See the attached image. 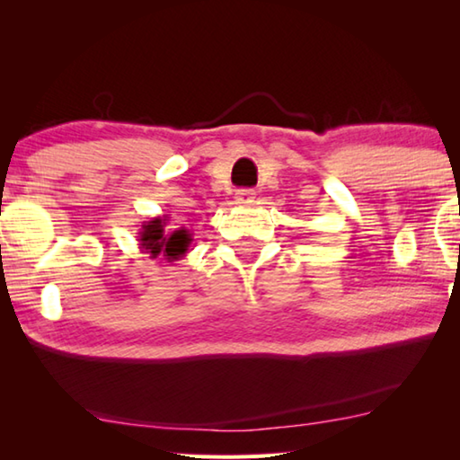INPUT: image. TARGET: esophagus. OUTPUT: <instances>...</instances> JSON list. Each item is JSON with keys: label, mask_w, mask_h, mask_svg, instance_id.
<instances>
[{"label": "esophagus", "mask_w": 460, "mask_h": 460, "mask_svg": "<svg viewBox=\"0 0 460 460\" xmlns=\"http://www.w3.org/2000/svg\"><path fill=\"white\" fill-rule=\"evenodd\" d=\"M235 200L241 202V205H249V202L255 200V190L252 189H241L235 192Z\"/></svg>", "instance_id": "34e87169"}]
</instances>
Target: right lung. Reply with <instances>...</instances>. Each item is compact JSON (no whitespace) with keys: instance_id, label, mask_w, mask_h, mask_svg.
<instances>
[{"instance_id":"1","label":"right lung","mask_w":460,"mask_h":460,"mask_svg":"<svg viewBox=\"0 0 460 460\" xmlns=\"http://www.w3.org/2000/svg\"><path fill=\"white\" fill-rule=\"evenodd\" d=\"M168 217H154L150 221H144L137 231V241L142 253H147L152 260L162 258L166 261L181 260L189 252L192 243V233L189 229H166Z\"/></svg>"}]
</instances>
